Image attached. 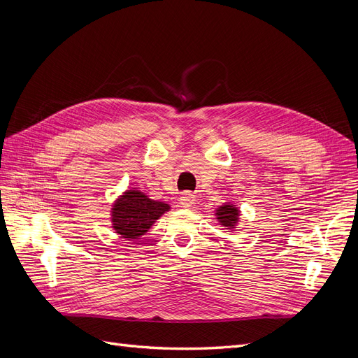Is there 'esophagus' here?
I'll return each instance as SVG.
<instances>
[{"mask_svg":"<svg viewBox=\"0 0 358 358\" xmlns=\"http://www.w3.org/2000/svg\"><path fill=\"white\" fill-rule=\"evenodd\" d=\"M194 203V196L192 193H182L180 196V205L182 206V208H189V206H192Z\"/></svg>","mask_w":358,"mask_h":358,"instance_id":"obj_1","label":"esophagus"}]
</instances>
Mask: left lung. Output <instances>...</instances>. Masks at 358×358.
<instances>
[{"label": "left lung", "instance_id": "left-lung-1", "mask_svg": "<svg viewBox=\"0 0 358 358\" xmlns=\"http://www.w3.org/2000/svg\"><path fill=\"white\" fill-rule=\"evenodd\" d=\"M215 215L218 223L226 229H234L239 222V210L236 205L232 203H224L222 206H218Z\"/></svg>", "mask_w": 358, "mask_h": 358}]
</instances>
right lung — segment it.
Returning a JSON list of instances; mask_svg holds the SVG:
<instances>
[{
  "label": "right lung",
  "instance_id": "1",
  "mask_svg": "<svg viewBox=\"0 0 358 358\" xmlns=\"http://www.w3.org/2000/svg\"><path fill=\"white\" fill-rule=\"evenodd\" d=\"M169 210L168 203L150 199L140 190H126L113 205L111 224L122 238L138 239Z\"/></svg>",
  "mask_w": 358,
  "mask_h": 358
}]
</instances>
